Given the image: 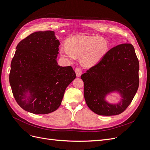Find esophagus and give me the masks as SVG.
<instances>
[{"label":"esophagus","instance_id":"obj_1","mask_svg":"<svg viewBox=\"0 0 150 150\" xmlns=\"http://www.w3.org/2000/svg\"><path fill=\"white\" fill-rule=\"evenodd\" d=\"M75 73H76V76H80L81 74H82V70L80 68H76L75 69Z\"/></svg>","mask_w":150,"mask_h":150}]
</instances>
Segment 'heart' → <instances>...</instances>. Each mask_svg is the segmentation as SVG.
Masks as SVG:
<instances>
[{"mask_svg":"<svg viewBox=\"0 0 150 150\" xmlns=\"http://www.w3.org/2000/svg\"><path fill=\"white\" fill-rule=\"evenodd\" d=\"M67 47L60 48L61 55L70 60L81 57V63L91 67L98 63L107 54L108 43L103 37L76 35L67 40Z\"/></svg>","mask_w":150,"mask_h":150,"instance_id":"1","label":"heart"}]
</instances>
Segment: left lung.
<instances>
[{
  "instance_id": "obj_1",
  "label": "left lung",
  "mask_w": 150,
  "mask_h": 150,
  "mask_svg": "<svg viewBox=\"0 0 150 150\" xmlns=\"http://www.w3.org/2000/svg\"><path fill=\"white\" fill-rule=\"evenodd\" d=\"M138 58L133 46L128 41L110 49L97 64L81 76L88 108L96 114L103 116L123 112L138 90ZM114 93L121 97L117 104L105 100L108 94Z\"/></svg>"
}]
</instances>
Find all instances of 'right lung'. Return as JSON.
<instances>
[{"instance_id":"obj_1","label":"right lung","mask_w":150,"mask_h":150,"mask_svg":"<svg viewBox=\"0 0 150 150\" xmlns=\"http://www.w3.org/2000/svg\"><path fill=\"white\" fill-rule=\"evenodd\" d=\"M60 42L55 32H35L18 43L11 64L9 82L18 105L33 114L59 108L67 86L76 78L71 66L57 62Z\"/></svg>"}]
</instances>
